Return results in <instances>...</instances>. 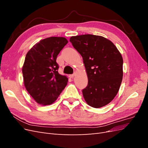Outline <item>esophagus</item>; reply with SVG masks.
<instances>
[{"instance_id":"esophagus-1","label":"esophagus","mask_w":148,"mask_h":148,"mask_svg":"<svg viewBox=\"0 0 148 148\" xmlns=\"http://www.w3.org/2000/svg\"><path fill=\"white\" fill-rule=\"evenodd\" d=\"M75 73H73V74H72V75H69V77L70 78H73V77H75Z\"/></svg>"}]
</instances>
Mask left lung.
Listing matches in <instances>:
<instances>
[{
	"mask_svg": "<svg viewBox=\"0 0 148 148\" xmlns=\"http://www.w3.org/2000/svg\"><path fill=\"white\" fill-rule=\"evenodd\" d=\"M70 41L83 57L88 84L83 89L85 101L100 108L112 101L123 78V58L114 43L101 36L83 34Z\"/></svg>",
	"mask_w": 148,
	"mask_h": 148,
	"instance_id": "obj_1",
	"label": "left lung"
}]
</instances>
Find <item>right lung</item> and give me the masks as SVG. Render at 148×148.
I'll list each match as a JSON object with an SVG mask.
<instances>
[{"label": "right lung", "instance_id": "1", "mask_svg": "<svg viewBox=\"0 0 148 148\" xmlns=\"http://www.w3.org/2000/svg\"><path fill=\"white\" fill-rule=\"evenodd\" d=\"M68 43L64 37L41 40L26 55L22 67L25 88L38 104L51 105L65 88L68 78L58 72L57 57Z\"/></svg>", "mask_w": 148, "mask_h": 148}]
</instances>
